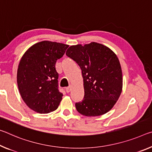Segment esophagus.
Wrapping results in <instances>:
<instances>
[{
  "label": "esophagus",
  "mask_w": 152,
  "mask_h": 152,
  "mask_svg": "<svg viewBox=\"0 0 152 152\" xmlns=\"http://www.w3.org/2000/svg\"><path fill=\"white\" fill-rule=\"evenodd\" d=\"M71 90H72V86H68V87H67L66 88V91L67 93H69V92H70Z\"/></svg>",
  "instance_id": "34e87169"
}]
</instances>
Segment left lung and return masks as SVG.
Listing matches in <instances>:
<instances>
[{
    "label": "left lung",
    "mask_w": 152,
    "mask_h": 152,
    "mask_svg": "<svg viewBox=\"0 0 152 152\" xmlns=\"http://www.w3.org/2000/svg\"><path fill=\"white\" fill-rule=\"evenodd\" d=\"M66 55L76 61L82 70L85 96L76 103L80 114L97 116L114 107L122 89V74L116 55L106 46L93 42L71 46Z\"/></svg>",
    "instance_id": "obj_1"
}]
</instances>
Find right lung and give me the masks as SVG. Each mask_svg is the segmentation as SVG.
I'll return each instance as SVG.
<instances>
[{"label": "right lung", "instance_id": "1", "mask_svg": "<svg viewBox=\"0 0 152 152\" xmlns=\"http://www.w3.org/2000/svg\"><path fill=\"white\" fill-rule=\"evenodd\" d=\"M68 47L45 40L32 45L21 57L17 74L18 88L23 102L34 112L48 114L58 107L63 94L58 88L55 64Z\"/></svg>", "mask_w": 152, "mask_h": 152}]
</instances>
